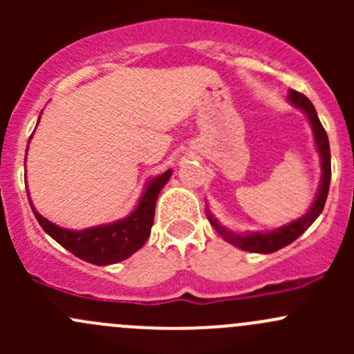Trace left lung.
Segmentation results:
<instances>
[{
  "instance_id": "8db88e82",
  "label": "left lung",
  "mask_w": 354,
  "mask_h": 354,
  "mask_svg": "<svg viewBox=\"0 0 354 354\" xmlns=\"http://www.w3.org/2000/svg\"><path fill=\"white\" fill-rule=\"evenodd\" d=\"M288 101L291 102L295 108L306 114L310 121V127L313 131V140H315V147L319 151L320 156V167H322V176H320V185L319 190H317L315 200H313L312 207L306 210L305 216H301L299 219L291 221V223L284 224V226L276 227L272 231H255V233H233V231L226 230L224 226H221L219 221L212 216V212L207 207V219L212 224L214 230L227 241V243L238 246L240 250L252 253H274L277 250L284 248L289 243L296 240L299 234L305 233L310 226L313 224V221L322 214L324 205H326L327 194H329V185H330V147H329V138H327L326 130H324L322 123H320L319 116H317V111L313 108V104L310 102L308 97H305L303 94L296 91H289Z\"/></svg>"
}]
</instances>
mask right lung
Here are the masks:
<instances>
[{
  "instance_id": "add662e5",
  "label": "right lung",
  "mask_w": 354,
  "mask_h": 354,
  "mask_svg": "<svg viewBox=\"0 0 354 354\" xmlns=\"http://www.w3.org/2000/svg\"><path fill=\"white\" fill-rule=\"evenodd\" d=\"M171 174H173V169H167L159 176L149 180L137 207L127 217L82 231L56 226L55 223L42 217L35 210L34 203L28 197V192L27 197L35 219L53 240L58 241L63 248H66L68 252H71L75 257L85 260V262L94 263V266H111V263L127 260L128 257L133 255L137 250H140L145 245L149 234H151L152 224H154L156 200L164 185L171 178Z\"/></svg>"
}]
</instances>
